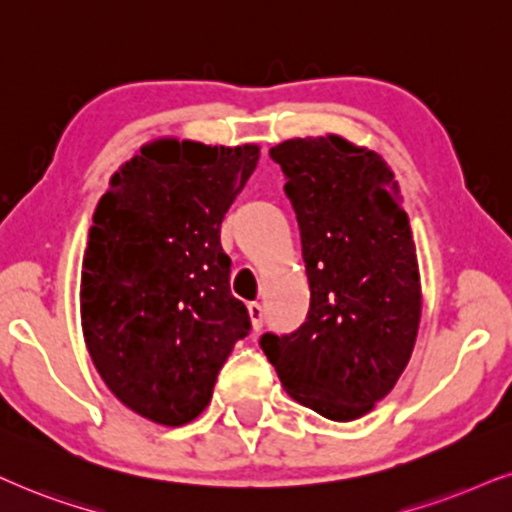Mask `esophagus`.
<instances>
[{"label": "esophagus", "instance_id": "1", "mask_svg": "<svg viewBox=\"0 0 512 512\" xmlns=\"http://www.w3.org/2000/svg\"><path fill=\"white\" fill-rule=\"evenodd\" d=\"M246 311H249L251 330H254V332L261 330V323H263V306L258 304V301H251V304H246Z\"/></svg>", "mask_w": 512, "mask_h": 512}]
</instances>
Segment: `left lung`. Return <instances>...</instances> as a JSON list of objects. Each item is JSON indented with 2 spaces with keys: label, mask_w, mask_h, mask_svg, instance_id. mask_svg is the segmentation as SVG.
<instances>
[{
  "label": "left lung",
  "mask_w": 512,
  "mask_h": 512,
  "mask_svg": "<svg viewBox=\"0 0 512 512\" xmlns=\"http://www.w3.org/2000/svg\"><path fill=\"white\" fill-rule=\"evenodd\" d=\"M301 227L311 308L261 346L294 401L327 420L363 418L394 389L418 337L422 285L401 189L375 149L342 135L270 149Z\"/></svg>",
  "instance_id": "obj_1"
}]
</instances>
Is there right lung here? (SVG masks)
<instances>
[{
  "mask_svg": "<svg viewBox=\"0 0 512 512\" xmlns=\"http://www.w3.org/2000/svg\"><path fill=\"white\" fill-rule=\"evenodd\" d=\"M261 147L144 142L94 208L80 273L87 353L111 394L166 427L211 403L249 313L230 292L220 223Z\"/></svg>",
  "mask_w": 512,
  "mask_h": 512,
  "instance_id": "right-lung-1",
  "label": "right lung"
}]
</instances>
